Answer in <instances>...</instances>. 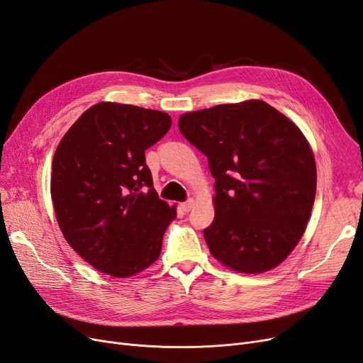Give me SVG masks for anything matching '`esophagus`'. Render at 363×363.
Here are the masks:
<instances>
[{
  "mask_svg": "<svg viewBox=\"0 0 363 363\" xmlns=\"http://www.w3.org/2000/svg\"><path fill=\"white\" fill-rule=\"evenodd\" d=\"M193 206H194V200H193V199L186 200V202L181 203V209H182L184 212H190V211L193 209Z\"/></svg>",
  "mask_w": 363,
  "mask_h": 363,
  "instance_id": "obj_1",
  "label": "esophagus"
}]
</instances>
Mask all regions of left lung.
<instances>
[{
  "instance_id": "1",
  "label": "left lung",
  "mask_w": 363,
  "mask_h": 363,
  "mask_svg": "<svg viewBox=\"0 0 363 363\" xmlns=\"http://www.w3.org/2000/svg\"><path fill=\"white\" fill-rule=\"evenodd\" d=\"M178 124L216 178V217L203 230L212 256L242 274L283 263L315 199V160L299 127L262 100L184 113Z\"/></svg>"
}]
</instances>
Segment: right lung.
Instances as JSON below:
<instances>
[{
    "label": "right lung",
    "instance_id": "1",
    "mask_svg": "<svg viewBox=\"0 0 363 363\" xmlns=\"http://www.w3.org/2000/svg\"><path fill=\"white\" fill-rule=\"evenodd\" d=\"M170 125L164 112L101 101L58 143L50 173L58 225L69 245L103 274L128 278L160 257L177 206L158 199L145 151Z\"/></svg>",
    "mask_w": 363,
    "mask_h": 363
}]
</instances>
